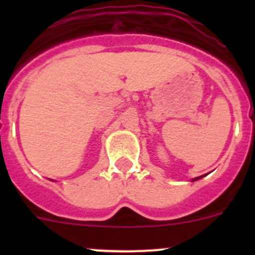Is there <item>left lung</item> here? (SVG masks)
I'll list each match as a JSON object with an SVG mask.
<instances>
[{
  "mask_svg": "<svg viewBox=\"0 0 255 255\" xmlns=\"http://www.w3.org/2000/svg\"><path fill=\"white\" fill-rule=\"evenodd\" d=\"M204 175H202V176H199V177H195V179H193L191 180V181H197V180H199V179H202V177H203Z\"/></svg>",
  "mask_w": 255,
  "mask_h": 255,
  "instance_id": "obj_1",
  "label": "left lung"
}]
</instances>
